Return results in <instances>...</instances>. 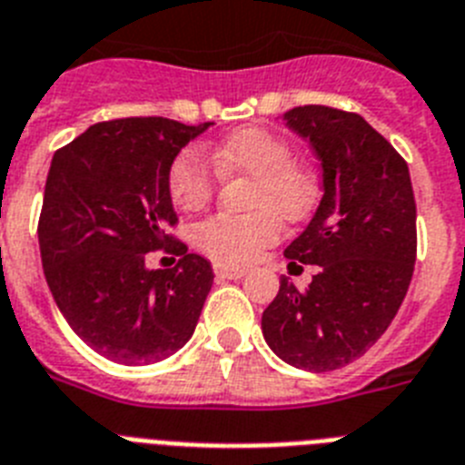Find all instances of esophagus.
<instances>
[{
	"label": "esophagus",
	"instance_id": "1",
	"mask_svg": "<svg viewBox=\"0 0 465 465\" xmlns=\"http://www.w3.org/2000/svg\"><path fill=\"white\" fill-rule=\"evenodd\" d=\"M215 276L227 278V281H238V278L245 276V272L243 269H229V266H215Z\"/></svg>",
	"mask_w": 465,
	"mask_h": 465
}]
</instances>
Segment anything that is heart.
<instances>
[{"label": "heart", "mask_w": 465, "mask_h": 465, "mask_svg": "<svg viewBox=\"0 0 465 465\" xmlns=\"http://www.w3.org/2000/svg\"><path fill=\"white\" fill-rule=\"evenodd\" d=\"M292 159V147L281 135L257 126L241 128L210 144L205 154L199 149L180 152L168 171V193L180 210L208 203L215 189L213 164L222 175L243 173L252 180L245 199L250 213L199 222L192 229L193 245L217 264L243 266L276 243L281 220H304L318 199V177Z\"/></svg>", "instance_id": "1"}]
</instances>
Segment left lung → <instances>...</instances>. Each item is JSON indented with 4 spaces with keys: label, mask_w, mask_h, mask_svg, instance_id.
<instances>
[{
    "label": "left lung",
    "mask_w": 465,
    "mask_h": 465,
    "mask_svg": "<svg viewBox=\"0 0 465 465\" xmlns=\"http://www.w3.org/2000/svg\"><path fill=\"white\" fill-rule=\"evenodd\" d=\"M285 121L321 159L325 189L285 257L318 273L306 290L281 278L262 334L288 365L330 372L361 358L401 309L417 260V203L405 159L361 114L304 104Z\"/></svg>",
    "instance_id": "left-lung-1"
}]
</instances>
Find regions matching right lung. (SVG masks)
Wrapping results in <instances>:
<instances>
[{
  "label": "right lung",
  "mask_w": 465,
  "mask_h": 465,
  "mask_svg": "<svg viewBox=\"0 0 465 465\" xmlns=\"http://www.w3.org/2000/svg\"><path fill=\"white\" fill-rule=\"evenodd\" d=\"M208 124L163 116L103 121L60 147L39 215L44 276L64 321L107 361L152 365L183 349L213 285L210 262L168 227V171ZM181 260L147 270V252Z\"/></svg>",
  "instance_id": "right-lung-1"
}]
</instances>
